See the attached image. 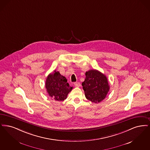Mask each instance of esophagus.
Instances as JSON below:
<instances>
[{
	"mask_svg": "<svg viewBox=\"0 0 150 150\" xmlns=\"http://www.w3.org/2000/svg\"><path fill=\"white\" fill-rule=\"evenodd\" d=\"M74 86H75L76 87H79L81 86L80 83L78 82H75V83H74Z\"/></svg>",
	"mask_w": 150,
	"mask_h": 150,
	"instance_id": "1",
	"label": "esophagus"
}]
</instances>
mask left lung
I'll use <instances>...</instances> for the list:
<instances>
[{
	"label": "left lung",
	"mask_w": 150,
	"mask_h": 150,
	"mask_svg": "<svg viewBox=\"0 0 150 150\" xmlns=\"http://www.w3.org/2000/svg\"><path fill=\"white\" fill-rule=\"evenodd\" d=\"M85 81L82 85L86 98L94 103H98L106 98L110 87L106 76L96 69L86 72Z\"/></svg>",
	"instance_id": "8db88e82"
}]
</instances>
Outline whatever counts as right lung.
I'll return each instance as SVG.
<instances>
[{
    "instance_id": "add662e5",
    "label": "right lung",
    "mask_w": 150,
    "mask_h": 150,
    "mask_svg": "<svg viewBox=\"0 0 150 150\" xmlns=\"http://www.w3.org/2000/svg\"><path fill=\"white\" fill-rule=\"evenodd\" d=\"M45 88L49 96L58 101L66 99L68 94L73 88L67 82L65 77L56 71L49 74L47 77Z\"/></svg>"
}]
</instances>
